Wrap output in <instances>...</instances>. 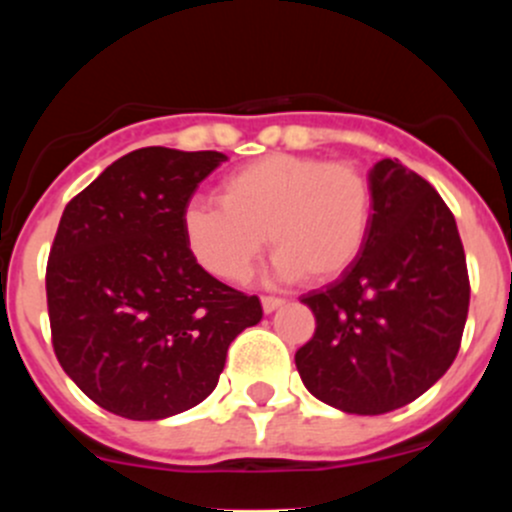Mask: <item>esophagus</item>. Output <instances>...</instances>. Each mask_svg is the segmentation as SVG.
Masks as SVG:
<instances>
[{"label": "esophagus", "mask_w": 512, "mask_h": 512, "mask_svg": "<svg viewBox=\"0 0 512 512\" xmlns=\"http://www.w3.org/2000/svg\"><path fill=\"white\" fill-rule=\"evenodd\" d=\"M282 304H285V299H280V297H262V309H265V314L277 312Z\"/></svg>", "instance_id": "34e87169"}]
</instances>
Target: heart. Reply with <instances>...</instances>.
<instances>
[{
  "label": "heart",
  "mask_w": 512,
  "mask_h": 512,
  "mask_svg": "<svg viewBox=\"0 0 512 512\" xmlns=\"http://www.w3.org/2000/svg\"><path fill=\"white\" fill-rule=\"evenodd\" d=\"M220 205L183 210L190 255L210 275L240 282L270 242L280 280L327 285L356 265L374 223V193L352 163L272 153L225 175Z\"/></svg>",
  "instance_id": "1"
}]
</instances>
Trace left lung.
<instances>
[{
	"label": "left lung",
	"instance_id": "left-lung-1",
	"mask_svg": "<svg viewBox=\"0 0 512 512\" xmlns=\"http://www.w3.org/2000/svg\"><path fill=\"white\" fill-rule=\"evenodd\" d=\"M369 183L364 252L347 275L304 294L317 329L294 354L309 394L359 416L401 409L446 374L471 302L456 218L431 183L391 158Z\"/></svg>",
	"mask_w": 512,
	"mask_h": 512
}]
</instances>
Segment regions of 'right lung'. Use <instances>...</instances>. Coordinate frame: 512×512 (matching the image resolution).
<instances>
[{
	"mask_svg": "<svg viewBox=\"0 0 512 512\" xmlns=\"http://www.w3.org/2000/svg\"><path fill=\"white\" fill-rule=\"evenodd\" d=\"M225 160L138 148L61 215L46 265L54 352L111 414L160 421L198 406L232 339L262 319L260 299L208 275L183 237V210Z\"/></svg>",
	"mask_w": 512,
	"mask_h": 512,
	"instance_id": "add662e5",
	"label": "right lung"
}]
</instances>
